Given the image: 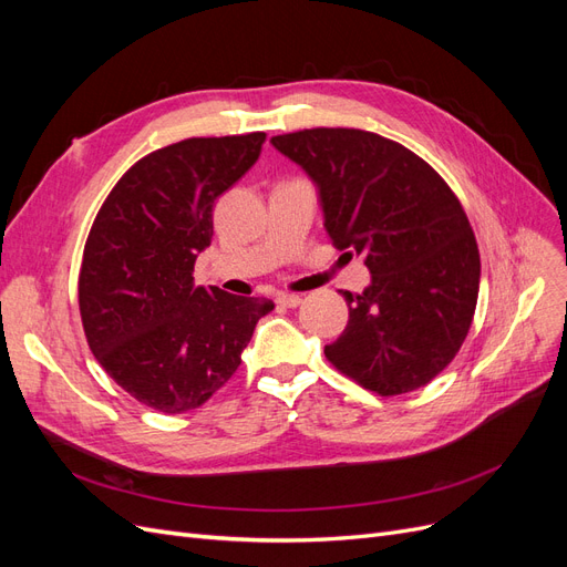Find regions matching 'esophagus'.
<instances>
[{"mask_svg": "<svg viewBox=\"0 0 567 567\" xmlns=\"http://www.w3.org/2000/svg\"><path fill=\"white\" fill-rule=\"evenodd\" d=\"M277 302L284 305V307H298V305L302 302V298H300V296H293V293H281V296L277 298Z\"/></svg>", "mask_w": 567, "mask_h": 567, "instance_id": "1", "label": "esophagus"}]
</instances>
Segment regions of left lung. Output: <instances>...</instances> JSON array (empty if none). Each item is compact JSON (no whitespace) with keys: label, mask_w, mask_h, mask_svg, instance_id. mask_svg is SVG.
<instances>
[{"label":"left lung","mask_w":567,"mask_h":567,"mask_svg":"<svg viewBox=\"0 0 567 567\" xmlns=\"http://www.w3.org/2000/svg\"><path fill=\"white\" fill-rule=\"evenodd\" d=\"M271 146L319 188L331 241L371 271L362 293H342L350 319L326 359L383 398L431 383L466 340L480 288L477 244L452 188L416 153L364 130H302Z\"/></svg>","instance_id":"1"}]
</instances>
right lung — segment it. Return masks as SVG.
Instances as JSON below:
<instances>
[{
    "label": "right lung",
    "mask_w": 567,
    "mask_h": 567,
    "mask_svg": "<svg viewBox=\"0 0 567 567\" xmlns=\"http://www.w3.org/2000/svg\"><path fill=\"white\" fill-rule=\"evenodd\" d=\"M265 140L194 136L148 153L113 186L84 244L78 298L90 350L120 388L163 414L208 402L274 310L265 298L194 286L213 205Z\"/></svg>",
    "instance_id": "1"
}]
</instances>
